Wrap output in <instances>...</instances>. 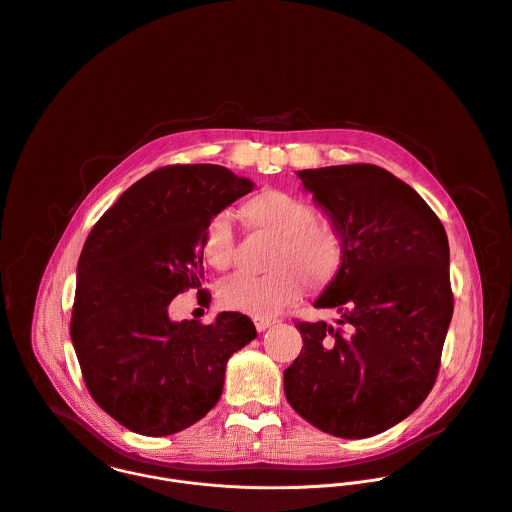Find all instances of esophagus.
Returning a JSON list of instances; mask_svg holds the SVG:
<instances>
[{
  "label": "esophagus",
  "instance_id": "esophagus-1",
  "mask_svg": "<svg viewBox=\"0 0 512 512\" xmlns=\"http://www.w3.org/2000/svg\"><path fill=\"white\" fill-rule=\"evenodd\" d=\"M253 323H255L257 331H259V333H263V331H265V329H269L275 321H273V319H267V317H253Z\"/></svg>",
  "mask_w": 512,
  "mask_h": 512
}]
</instances>
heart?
Instances as JSON below:
<instances>
[{
	"label": "heart",
	"instance_id": "1",
	"mask_svg": "<svg viewBox=\"0 0 512 512\" xmlns=\"http://www.w3.org/2000/svg\"><path fill=\"white\" fill-rule=\"evenodd\" d=\"M247 227L273 237L263 275H233L217 289L225 309L253 317H271L301 293V281L311 287L331 283L347 251L345 229L339 219L317 213L315 205L279 189H265L239 207ZM205 261L225 271L233 263L235 231L225 213L213 215L201 235Z\"/></svg>",
	"mask_w": 512,
	"mask_h": 512
}]
</instances>
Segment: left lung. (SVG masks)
Segmentation results:
<instances>
[{"instance_id": "left-lung-1", "label": "left lung", "mask_w": 512, "mask_h": 512, "mask_svg": "<svg viewBox=\"0 0 512 512\" xmlns=\"http://www.w3.org/2000/svg\"><path fill=\"white\" fill-rule=\"evenodd\" d=\"M347 237L345 261L315 301L335 325L299 321L303 349L285 369L289 405L343 439L379 435L435 387L453 317L449 239L405 181L369 163L297 171Z\"/></svg>"}]
</instances>
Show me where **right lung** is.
Wrapping results in <instances>:
<instances>
[{
	"label": "right lung",
	"mask_w": 512,
	"mask_h": 512,
	"mask_svg": "<svg viewBox=\"0 0 512 512\" xmlns=\"http://www.w3.org/2000/svg\"><path fill=\"white\" fill-rule=\"evenodd\" d=\"M255 183L227 167L167 165L93 225L77 263L71 341L93 401L125 429L167 437L219 401L229 357L257 337L237 311L173 323L175 295L203 283L205 223ZM211 299V295H209Z\"/></svg>",
	"instance_id": "1"
}]
</instances>
